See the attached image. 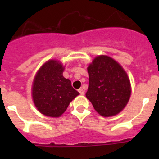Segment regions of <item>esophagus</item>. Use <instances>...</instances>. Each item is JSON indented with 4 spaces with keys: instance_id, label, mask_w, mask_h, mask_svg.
Segmentation results:
<instances>
[{
    "instance_id": "1",
    "label": "esophagus",
    "mask_w": 159,
    "mask_h": 159,
    "mask_svg": "<svg viewBox=\"0 0 159 159\" xmlns=\"http://www.w3.org/2000/svg\"><path fill=\"white\" fill-rule=\"evenodd\" d=\"M78 91H79V92H80V95H84V90L83 89V88H80Z\"/></svg>"
}]
</instances>
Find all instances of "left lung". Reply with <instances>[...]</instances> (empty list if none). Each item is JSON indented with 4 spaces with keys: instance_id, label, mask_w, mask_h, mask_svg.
<instances>
[{
    "instance_id": "left-lung-1",
    "label": "left lung",
    "mask_w": 159,
    "mask_h": 159,
    "mask_svg": "<svg viewBox=\"0 0 159 159\" xmlns=\"http://www.w3.org/2000/svg\"><path fill=\"white\" fill-rule=\"evenodd\" d=\"M89 85L86 97L104 117L117 115L128 102L130 84L126 71L116 60L99 56L88 67Z\"/></svg>"
}]
</instances>
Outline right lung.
<instances>
[{"label":"right lung","mask_w":159,"mask_h":159,"mask_svg":"<svg viewBox=\"0 0 159 159\" xmlns=\"http://www.w3.org/2000/svg\"><path fill=\"white\" fill-rule=\"evenodd\" d=\"M64 67L52 60L38 71L32 84V98L37 110L44 116L59 117L79 92L71 86L70 80L63 76Z\"/></svg>","instance_id":"obj_1"}]
</instances>
